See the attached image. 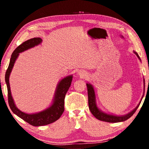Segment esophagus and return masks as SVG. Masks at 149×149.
Segmentation results:
<instances>
[{"label":"esophagus","instance_id":"1","mask_svg":"<svg viewBox=\"0 0 149 149\" xmlns=\"http://www.w3.org/2000/svg\"><path fill=\"white\" fill-rule=\"evenodd\" d=\"M77 74L81 77H84L86 75V72L84 71V70H79V71L77 72Z\"/></svg>","mask_w":149,"mask_h":149}]
</instances>
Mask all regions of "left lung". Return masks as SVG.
Masks as SVG:
<instances>
[{"label":"left lung","mask_w":149,"mask_h":149,"mask_svg":"<svg viewBox=\"0 0 149 149\" xmlns=\"http://www.w3.org/2000/svg\"><path fill=\"white\" fill-rule=\"evenodd\" d=\"M133 53H134L136 56H137L139 60H141L140 57L139 56V54L135 51L133 50ZM143 83H144V93H145V79H143ZM87 93H88V103H89V108L91 111V112L92 113V114L97 118V119L99 120L100 121H104V122H110V123H117V122H124V121L129 119L130 117H132L133 114L135 112V111L137 110V108L139 106L140 103L142 100L144 95H143L142 98H141V101L139 103L138 105L134 109L131 111L129 113L126 114L125 115H115L111 113H107L105 112H103L99 108L97 103V100H96V95L95 91L93 87V85L90 83L87 82ZM143 93V95H144Z\"/></svg>","instance_id":"1"}]
</instances>
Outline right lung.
<instances>
[{
  "label": "right lung",
  "instance_id": "obj_1",
  "mask_svg": "<svg viewBox=\"0 0 149 149\" xmlns=\"http://www.w3.org/2000/svg\"><path fill=\"white\" fill-rule=\"evenodd\" d=\"M42 41V40L39 37H35V38L27 40L22 45H20L19 47H17L11 55L8 68L6 72V74H5V82H6L7 89H8V104L10 108L14 114L33 126L48 125L59 119L62 113L64 112V98L68 90L69 89L70 85H71L73 79V75H70L59 81L57 84L56 90H55L51 104L46 109L39 112L28 114V113L22 112L17 108L12 96L9 82L10 75L15 62L18 58L19 54L27 50L31 49V48L38 46L39 45L41 44Z\"/></svg>",
  "mask_w": 149,
  "mask_h": 149
}]
</instances>
